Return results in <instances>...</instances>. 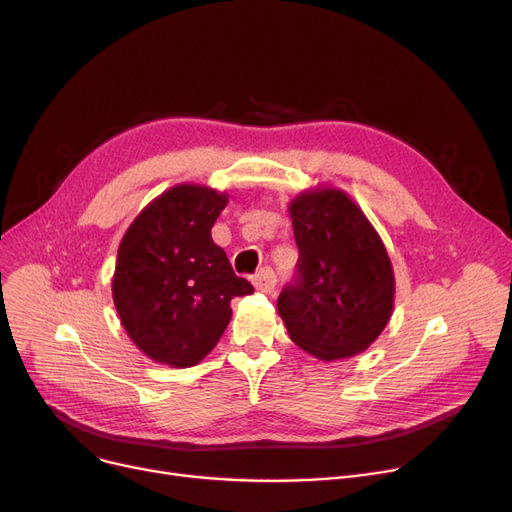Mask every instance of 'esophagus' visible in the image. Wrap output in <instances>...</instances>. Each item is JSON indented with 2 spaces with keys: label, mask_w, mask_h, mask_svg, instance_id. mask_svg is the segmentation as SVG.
<instances>
[{
  "label": "esophagus",
  "mask_w": 512,
  "mask_h": 512,
  "mask_svg": "<svg viewBox=\"0 0 512 512\" xmlns=\"http://www.w3.org/2000/svg\"><path fill=\"white\" fill-rule=\"evenodd\" d=\"M253 284H255L257 290L272 294L276 290V274H274V270H270V267H263L261 272H257L253 276Z\"/></svg>",
  "instance_id": "obj_1"
}]
</instances>
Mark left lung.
I'll use <instances>...</instances> for the list:
<instances>
[{"label":"left lung","mask_w":512,"mask_h":512,"mask_svg":"<svg viewBox=\"0 0 512 512\" xmlns=\"http://www.w3.org/2000/svg\"><path fill=\"white\" fill-rule=\"evenodd\" d=\"M299 247L297 278L278 297L288 336L319 361L367 351L394 311V270L363 209L334 186L288 205Z\"/></svg>","instance_id":"obj_1"}]
</instances>
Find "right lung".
<instances>
[{
    "mask_svg": "<svg viewBox=\"0 0 512 512\" xmlns=\"http://www.w3.org/2000/svg\"><path fill=\"white\" fill-rule=\"evenodd\" d=\"M228 195L176 184L153 199L122 236L112 280L130 340L151 361L193 367L222 338L230 301L253 292L238 278L211 228Z\"/></svg>",
    "mask_w": 512,
    "mask_h": 512,
    "instance_id": "1",
    "label": "right lung"
}]
</instances>
